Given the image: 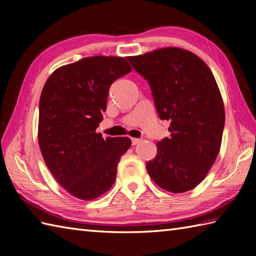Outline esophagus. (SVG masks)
<instances>
[{"label": "esophagus", "instance_id": "1", "mask_svg": "<svg viewBox=\"0 0 256 256\" xmlns=\"http://www.w3.org/2000/svg\"><path fill=\"white\" fill-rule=\"evenodd\" d=\"M140 142V138H132V144H133V145H136V144H138Z\"/></svg>", "mask_w": 256, "mask_h": 256}]
</instances>
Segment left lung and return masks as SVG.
Here are the masks:
<instances>
[{
    "instance_id": "1",
    "label": "left lung",
    "mask_w": 256,
    "mask_h": 256,
    "mask_svg": "<svg viewBox=\"0 0 256 256\" xmlns=\"http://www.w3.org/2000/svg\"><path fill=\"white\" fill-rule=\"evenodd\" d=\"M148 81L160 120L170 121V138L157 143L148 162L150 177L162 189L180 194L204 180L219 154L224 106L209 67L177 47L128 57Z\"/></svg>"
}]
</instances>
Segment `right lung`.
Returning a JSON list of instances; mask_svg holds the SVG:
<instances>
[{
  "mask_svg": "<svg viewBox=\"0 0 256 256\" xmlns=\"http://www.w3.org/2000/svg\"><path fill=\"white\" fill-rule=\"evenodd\" d=\"M132 70L122 57L80 59L55 70L40 100L38 143L48 170L81 200L106 192L128 138H102L96 130L106 110L110 86Z\"/></svg>",
  "mask_w": 256,
  "mask_h": 256,
  "instance_id": "obj_1",
  "label": "right lung"
}]
</instances>
